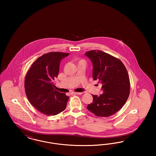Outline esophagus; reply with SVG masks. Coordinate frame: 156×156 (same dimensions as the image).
Returning <instances> with one entry per match:
<instances>
[{
  "label": "esophagus",
  "mask_w": 156,
  "mask_h": 156,
  "mask_svg": "<svg viewBox=\"0 0 156 156\" xmlns=\"http://www.w3.org/2000/svg\"><path fill=\"white\" fill-rule=\"evenodd\" d=\"M73 94H75V95H81L82 92H73Z\"/></svg>",
  "instance_id": "1"
}]
</instances>
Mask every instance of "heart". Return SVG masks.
I'll return each mask as SVG.
<instances>
[{
    "instance_id": "obj_1",
    "label": "heart",
    "mask_w": 156,
    "mask_h": 156,
    "mask_svg": "<svg viewBox=\"0 0 156 156\" xmlns=\"http://www.w3.org/2000/svg\"><path fill=\"white\" fill-rule=\"evenodd\" d=\"M81 61H83V60H81V61H80V62H81Z\"/></svg>"
}]
</instances>
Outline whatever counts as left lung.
Here are the masks:
<instances>
[{
    "label": "left lung",
    "mask_w": 156,
    "mask_h": 156,
    "mask_svg": "<svg viewBox=\"0 0 156 156\" xmlns=\"http://www.w3.org/2000/svg\"><path fill=\"white\" fill-rule=\"evenodd\" d=\"M92 63V77L102 85L104 93L92 95L93 102L88 110L99 117H108L119 111L126 103L130 93V80L122 62L101 50L85 53Z\"/></svg>",
    "instance_id": "1"
}]
</instances>
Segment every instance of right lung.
Instances as JSON below:
<instances>
[{
    "label": "right lung",
    "instance_id": "1",
    "mask_svg": "<svg viewBox=\"0 0 156 156\" xmlns=\"http://www.w3.org/2000/svg\"><path fill=\"white\" fill-rule=\"evenodd\" d=\"M68 53L50 52L38 58L27 73L24 88L30 104L38 111L56 115L66 108L69 97L54 89L53 81L58 76L59 64Z\"/></svg>",
    "mask_w": 156,
    "mask_h": 156
}]
</instances>
